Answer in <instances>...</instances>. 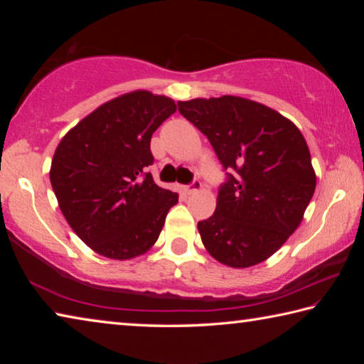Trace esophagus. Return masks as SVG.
<instances>
[{"instance_id":"esophagus-1","label":"esophagus","mask_w":364,"mask_h":364,"mask_svg":"<svg viewBox=\"0 0 364 364\" xmlns=\"http://www.w3.org/2000/svg\"><path fill=\"white\" fill-rule=\"evenodd\" d=\"M199 189H202V183L199 180H194L191 184H188V186H184V193H186V194H194Z\"/></svg>"}]
</instances>
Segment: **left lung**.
<instances>
[{"label": "left lung", "mask_w": 364, "mask_h": 364, "mask_svg": "<svg viewBox=\"0 0 364 364\" xmlns=\"http://www.w3.org/2000/svg\"><path fill=\"white\" fill-rule=\"evenodd\" d=\"M178 110L226 170L215 213L197 223L208 254L231 268L264 262L297 230L315 193L304 134L276 110L237 96L180 101Z\"/></svg>", "instance_id": "left-lung-1"}]
</instances>
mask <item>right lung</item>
I'll list each match as a JSON object with an SVG mask.
<instances>
[{"mask_svg": "<svg viewBox=\"0 0 364 364\" xmlns=\"http://www.w3.org/2000/svg\"><path fill=\"white\" fill-rule=\"evenodd\" d=\"M175 110L170 97L138 90L102 104L60 139L53 191L67 223L100 255L128 260L159 239L178 194L147 173L151 138Z\"/></svg>", "mask_w": 364, "mask_h": 364, "instance_id": "1", "label": "right lung"}]
</instances>
